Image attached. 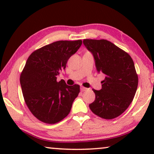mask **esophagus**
<instances>
[{"label":"esophagus","instance_id":"1","mask_svg":"<svg viewBox=\"0 0 154 154\" xmlns=\"http://www.w3.org/2000/svg\"><path fill=\"white\" fill-rule=\"evenodd\" d=\"M89 89H88V88H85V87H83V86H81V90L82 92H84V91H86V90H88Z\"/></svg>","mask_w":154,"mask_h":154}]
</instances>
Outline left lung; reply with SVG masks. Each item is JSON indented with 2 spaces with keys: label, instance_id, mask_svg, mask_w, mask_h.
Wrapping results in <instances>:
<instances>
[{
  "label": "left lung",
  "instance_id": "left-lung-1",
  "mask_svg": "<svg viewBox=\"0 0 154 154\" xmlns=\"http://www.w3.org/2000/svg\"><path fill=\"white\" fill-rule=\"evenodd\" d=\"M93 54L98 72L106 75L102 89H92L95 100L89 107L94 114L111 120L119 116L133 100L138 85L133 60L130 54L107 40L84 39Z\"/></svg>",
  "mask_w": 154,
  "mask_h": 154
}]
</instances>
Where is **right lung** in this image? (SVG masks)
I'll use <instances>...</instances> for the list:
<instances>
[{
	"label": "right lung",
	"mask_w": 154,
	"mask_h": 154,
	"mask_svg": "<svg viewBox=\"0 0 154 154\" xmlns=\"http://www.w3.org/2000/svg\"><path fill=\"white\" fill-rule=\"evenodd\" d=\"M81 44V40L56 41L35 50L27 59L20 84L26 106L39 121L55 124L70 112L80 85H67L64 80L57 81V76Z\"/></svg>",
	"instance_id": "add662e5"
}]
</instances>
